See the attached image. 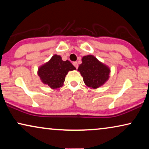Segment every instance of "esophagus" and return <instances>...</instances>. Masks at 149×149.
<instances>
[{
  "instance_id": "34e87169",
  "label": "esophagus",
  "mask_w": 149,
  "mask_h": 149,
  "mask_svg": "<svg viewBox=\"0 0 149 149\" xmlns=\"http://www.w3.org/2000/svg\"><path fill=\"white\" fill-rule=\"evenodd\" d=\"M73 65H74V66L76 68H78V63H77V62H73Z\"/></svg>"
}]
</instances>
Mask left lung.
<instances>
[{
	"mask_svg": "<svg viewBox=\"0 0 149 149\" xmlns=\"http://www.w3.org/2000/svg\"><path fill=\"white\" fill-rule=\"evenodd\" d=\"M78 71L87 87L96 89L109 79L111 70L92 55H88L83 57L82 64L79 65Z\"/></svg>",
	"mask_w": 149,
	"mask_h": 149,
	"instance_id": "obj_1",
	"label": "left lung"
}]
</instances>
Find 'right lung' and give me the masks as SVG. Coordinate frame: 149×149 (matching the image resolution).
I'll return each instance as SVG.
<instances>
[{"mask_svg":"<svg viewBox=\"0 0 149 149\" xmlns=\"http://www.w3.org/2000/svg\"><path fill=\"white\" fill-rule=\"evenodd\" d=\"M75 69L70 61H63L60 56L54 55L48 62L39 67L38 74L44 84L52 89H58L63 85L69 71Z\"/></svg>","mask_w":149,"mask_h":149,"instance_id":"1","label":"right lung"}]
</instances>
